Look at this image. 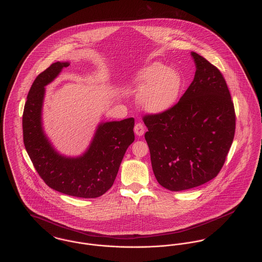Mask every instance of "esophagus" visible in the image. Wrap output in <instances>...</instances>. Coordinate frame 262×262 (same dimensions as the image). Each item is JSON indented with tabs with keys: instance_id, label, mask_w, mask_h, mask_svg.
<instances>
[{
	"instance_id": "esophagus-1",
	"label": "esophagus",
	"mask_w": 262,
	"mask_h": 262,
	"mask_svg": "<svg viewBox=\"0 0 262 262\" xmlns=\"http://www.w3.org/2000/svg\"><path fill=\"white\" fill-rule=\"evenodd\" d=\"M134 132L137 136H142L143 134L145 133V128H144V125L142 123H137L134 127Z\"/></svg>"
}]
</instances>
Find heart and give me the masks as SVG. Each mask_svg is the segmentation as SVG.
I'll use <instances>...</instances> for the list:
<instances>
[{
	"label": "heart",
	"mask_w": 262,
	"mask_h": 262,
	"mask_svg": "<svg viewBox=\"0 0 262 262\" xmlns=\"http://www.w3.org/2000/svg\"><path fill=\"white\" fill-rule=\"evenodd\" d=\"M138 93L143 110L151 114L166 112L178 100L183 89L182 75L160 62H153L135 72L128 81Z\"/></svg>",
	"instance_id": "heart-1"
}]
</instances>
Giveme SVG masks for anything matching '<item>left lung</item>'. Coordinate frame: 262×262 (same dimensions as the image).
<instances>
[{
  "label": "left lung",
  "instance_id": "obj_1",
  "mask_svg": "<svg viewBox=\"0 0 262 262\" xmlns=\"http://www.w3.org/2000/svg\"><path fill=\"white\" fill-rule=\"evenodd\" d=\"M196 72L179 102L145 115V139L158 183L187 190L217 176L235 133V111L226 82L205 58L191 52Z\"/></svg>",
  "mask_w": 262,
  "mask_h": 262
}]
</instances>
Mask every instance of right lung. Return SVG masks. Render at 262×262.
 <instances>
[{"label": "right lung", "mask_w": 262, "mask_h": 262, "mask_svg": "<svg viewBox=\"0 0 262 262\" xmlns=\"http://www.w3.org/2000/svg\"><path fill=\"white\" fill-rule=\"evenodd\" d=\"M69 62H56L35 79L25 104V148L40 177L49 187L81 198H96L109 190L124 154L134 139V118L100 123L87 150L67 157L55 150L42 123L45 87Z\"/></svg>", "instance_id": "add662e5"}]
</instances>
